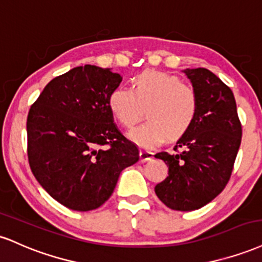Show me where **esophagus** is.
<instances>
[{
	"mask_svg": "<svg viewBox=\"0 0 262 262\" xmlns=\"http://www.w3.org/2000/svg\"><path fill=\"white\" fill-rule=\"evenodd\" d=\"M153 158V152L147 149H141L140 150V161L141 162H147L150 161Z\"/></svg>",
	"mask_w": 262,
	"mask_h": 262,
	"instance_id": "esophagus-1",
	"label": "esophagus"
}]
</instances>
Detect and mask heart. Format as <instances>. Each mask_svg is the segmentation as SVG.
Masks as SVG:
<instances>
[{"instance_id":"1","label":"heart","mask_w":262,"mask_h":262,"mask_svg":"<svg viewBox=\"0 0 262 262\" xmlns=\"http://www.w3.org/2000/svg\"><path fill=\"white\" fill-rule=\"evenodd\" d=\"M150 104L148 121L128 131L127 136L142 148H153L167 140L183 137L198 118L199 98L193 89L178 77L144 71L132 81V89L118 87L107 98V106L121 125L130 127L137 121L141 106Z\"/></svg>"}]
</instances>
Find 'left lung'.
<instances>
[{"label":"left lung","mask_w":262,"mask_h":262,"mask_svg":"<svg viewBox=\"0 0 262 262\" xmlns=\"http://www.w3.org/2000/svg\"><path fill=\"white\" fill-rule=\"evenodd\" d=\"M183 72L199 98L198 118L178 140L175 152L155 156L168 165V177L157 184L155 191L171 210L193 211L211 202L226 187L241 147L242 125L228 85L207 69Z\"/></svg>","instance_id":"obj_1"}]
</instances>
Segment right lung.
<instances>
[{"instance_id": "1", "label": "right lung", "mask_w": 262, "mask_h": 262, "mask_svg": "<svg viewBox=\"0 0 262 262\" xmlns=\"http://www.w3.org/2000/svg\"><path fill=\"white\" fill-rule=\"evenodd\" d=\"M121 81L112 69L75 67L49 82L28 114L30 169L45 191L70 210L100 207L120 173L140 159L107 106Z\"/></svg>"}]
</instances>
